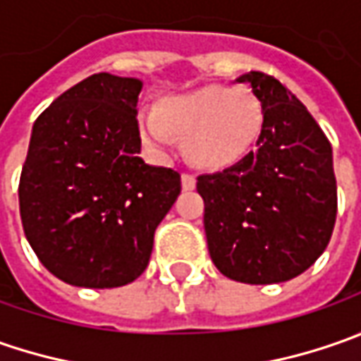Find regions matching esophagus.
I'll return each instance as SVG.
<instances>
[{"mask_svg": "<svg viewBox=\"0 0 361 361\" xmlns=\"http://www.w3.org/2000/svg\"><path fill=\"white\" fill-rule=\"evenodd\" d=\"M180 183H183V188H185V190H192V188L197 187V178H195L192 174H183V176H180Z\"/></svg>", "mask_w": 361, "mask_h": 361, "instance_id": "1", "label": "esophagus"}]
</instances>
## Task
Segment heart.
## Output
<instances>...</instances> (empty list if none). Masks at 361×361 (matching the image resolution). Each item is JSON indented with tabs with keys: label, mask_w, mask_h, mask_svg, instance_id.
Here are the masks:
<instances>
[{
	"label": "heart",
	"mask_w": 361,
	"mask_h": 361,
	"mask_svg": "<svg viewBox=\"0 0 361 361\" xmlns=\"http://www.w3.org/2000/svg\"><path fill=\"white\" fill-rule=\"evenodd\" d=\"M265 130V108L247 88L209 84L166 96L159 110L138 114L146 146L164 150L183 138L185 157L202 171H227L255 152Z\"/></svg>",
	"instance_id": "heart-1"
}]
</instances>
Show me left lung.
<instances>
[{
    "label": "left lung",
    "instance_id": "obj_1",
    "mask_svg": "<svg viewBox=\"0 0 361 361\" xmlns=\"http://www.w3.org/2000/svg\"><path fill=\"white\" fill-rule=\"evenodd\" d=\"M265 108L257 152L223 173L201 174L204 233L215 267L251 285L283 283L326 251L338 213L331 145L279 80L243 74Z\"/></svg>",
    "mask_w": 361,
    "mask_h": 361
}]
</instances>
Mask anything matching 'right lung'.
<instances>
[{
    "label": "right lung",
    "instance_id": "obj_1",
    "mask_svg": "<svg viewBox=\"0 0 361 361\" xmlns=\"http://www.w3.org/2000/svg\"><path fill=\"white\" fill-rule=\"evenodd\" d=\"M138 78L94 74L37 116L20 178L25 239L63 283L110 289L142 275L180 174L140 159Z\"/></svg>",
    "mask_w": 361,
    "mask_h": 361
}]
</instances>
